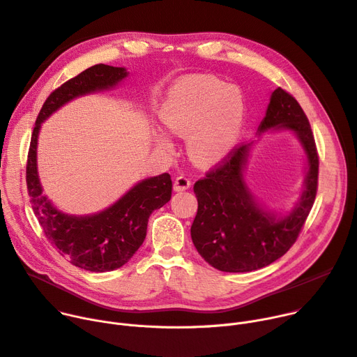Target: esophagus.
I'll list each match as a JSON object with an SVG mask.
<instances>
[{"label":"esophagus","instance_id":"esophagus-1","mask_svg":"<svg viewBox=\"0 0 357 357\" xmlns=\"http://www.w3.org/2000/svg\"><path fill=\"white\" fill-rule=\"evenodd\" d=\"M191 187V181L188 177L185 176H178L176 180H174V190L176 191H184L187 188Z\"/></svg>","mask_w":357,"mask_h":357}]
</instances>
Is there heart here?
I'll list each match as a JSON object with an SVG mask.
<instances>
[{"mask_svg": "<svg viewBox=\"0 0 357 357\" xmlns=\"http://www.w3.org/2000/svg\"><path fill=\"white\" fill-rule=\"evenodd\" d=\"M160 119L172 132L188 137V150L202 164L226 158L241 135L244 101L238 89L225 87L213 78H188L177 84L162 102ZM155 146L172 151L174 144L164 132Z\"/></svg>", "mask_w": 357, "mask_h": 357, "instance_id": "b5f03b06", "label": "heart"}]
</instances>
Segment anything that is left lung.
Instances as JSON below:
<instances>
[{
    "instance_id": "left-lung-1",
    "label": "left lung",
    "mask_w": 357,
    "mask_h": 357,
    "mask_svg": "<svg viewBox=\"0 0 357 357\" xmlns=\"http://www.w3.org/2000/svg\"><path fill=\"white\" fill-rule=\"evenodd\" d=\"M274 130L291 131L306 154L303 193L289 213L267 210L245 184L243 173L253 143L236 147L222 166L195 184L199 208L191 240L217 270L244 273L276 261L294 244L313 207L319 176L314 137L303 108L280 87L271 93L259 126L260 135Z\"/></svg>"
}]
</instances>
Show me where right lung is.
Listing matches in <instances>:
<instances>
[{"instance_id": "obj_1", "label": "right lung", "mask_w": 357, "mask_h": 357, "mask_svg": "<svg viewBox=\"0 0 357 357\" xmlns=\"http://www.w3.org/2000/svg\"><path fill=\"white\" fill-rule=\"evenodd\" d=\"M128 75L124 67L97 64L54 90L37 117L26 160V188L34 214L45 237L70 263L89 271H112L124 266L143 244L150 214L172 199V177L162 173L131 187L102 211L73 215L63 213L44 196L37 170L41 123L68 101L114 89Z\"/></svg>"}]
</instances>
